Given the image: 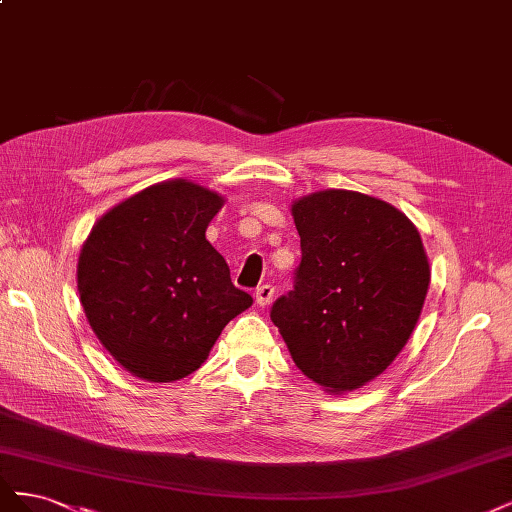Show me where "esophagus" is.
I'll return each instance as SVG.
<instances>
[{"instance_id":"obj_1","label":"esophagus","mask_w":512,"mask_h":512,"mask_svg":"<svg viewBox=\"0 0 512 512\" xmlns=\"http://www.w3.org/2000/svg\"><path fill=\"white\" fill-rule=\"evenodd\" d=\"M273 294H275V288H273L271 284H262V286H258V288H256L254 297H256V303H258V305L265 307V305H269V303H271Z\"/></svg>"}]
</instances>
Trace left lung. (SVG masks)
<instances>
[{"instance_id": "obj_1", "label": "left lung", "mask_w": 512, "mask_h": 512, "mask_svg": "<svg viewBox=\"0 0 512 512\" xmlns=\"http://www.w3.org/2000/svg\"><path fill=\"white\" fill-rule=\"evenodd\" d=\"M292 215L301 262L271 320L309 380L333 393L361 389L395 361L421 316V235L389 203L350 190L305 196Z\"/></svg>"}]
</instances>
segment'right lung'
Listing matches in <instances>:
<instances>
[{
  "mask_svg": "<svg viewBox=\"0 0 512 512\" xmlns=\"http://www.w3.org/2000/svg\"><path fill=\"white\" fill-rule=\"evenodd\" d=\"M222 198L185 179L164 181L108 211L79 258V294L102 346L149 382L205 363L226 324L252 305L230 282L205 230Z\"/></svg>",
  "mask_w": 512,
  "mask_h": 512,
  "instance_id": "obj_1",
  "label": "right lung"
}]
</instances>
